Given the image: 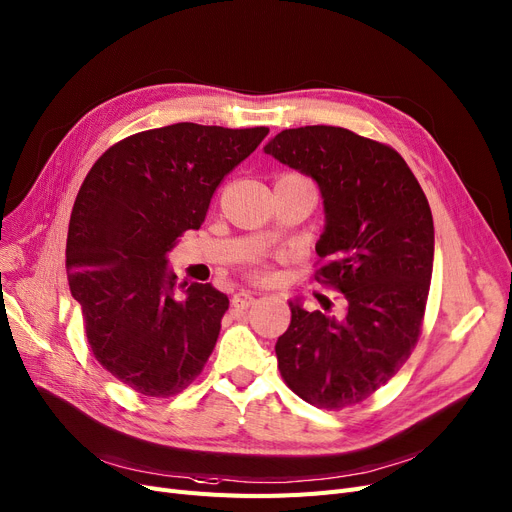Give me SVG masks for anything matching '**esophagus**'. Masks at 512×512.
<instances>
[{
    "mask_svg": "<svg viewBox=\"0 0 512 512\" xmlns=\"http://www.w3.org/2000/svg\"><path fill=\"white\" fill-rule=\"evenodd\" d=\"M255 303V297L251 295V293H236L234 297H232V305L236 307V309H247V307H251Z\"/></svg>",
    "mask_w": 512,
    "mask_h": 512,
    "instance_id": "esophagus-1",
    "label": "esophagus"
}]
</instances>
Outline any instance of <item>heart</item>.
<instances>
[{
	"mask_svg": "<svg viewBox=\"0 0 512 512\" xmlns=\"http://www.w3.org/2000/svg\"><path fill=\"white\" fill-rule=\"evenodd\" d=\"M253 278H257V280H263V278H265V272H261V270H255V272H253Z\"/></svg>",
	"mask_w": 512,
	"mask_h": 512,
	"instance_id": "obj_1",
	"label": "heart"
}]
</instances>
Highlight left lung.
<instances>
[{
  "label": "left lung",
  "mask_w": 512,
  "mask_h": 512,
  "mask_svg": "<svg viewBox=\"0 0 512 512\" xmlns=\"http://www.w3.org/2000/svg\"><path fill=\"white\" fill-rule=\"evenodd\" d=\"M263 150L316 180L326 213L316 280L347 299L341 318L288 303L280 374L311 406H355L416 347L433 274L429 201L399 152L343 127L284 129Z\"/></svg>",
  "instance_id": "obj_1"
}]
</instances>
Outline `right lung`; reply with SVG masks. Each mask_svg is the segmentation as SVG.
<instances>
[{"mask_svg": "<svg viewBox=\"0 0 512 512\" xmlns=\"http://www.w3.org/2000/svg\"><path fill=\"white\" fill-rule=\"evenodd\" d=\"M268 127L175 123L110 146L83 180L66 238V276L94 358L129 389H186L217 343L228 297L180 284L167 253L198 230L221 180Z\"/></svg>", "mask_w": 512, "mask_h": 512, "instance_id": "1", "label": "right lung"}]
</instances>
